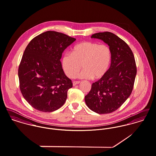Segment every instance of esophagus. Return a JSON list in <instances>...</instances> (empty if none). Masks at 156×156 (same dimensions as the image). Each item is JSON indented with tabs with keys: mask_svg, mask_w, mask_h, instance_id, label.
I'll use <instances>...</instances> for the list:
<instances>
[{
	"mask_svg": "<svg viewBox=\"0 0 156 156\" xmlns=\"http://www.w3.org/2000/svg\"><path fill=\"white\" fill-rule=\"evenodd\" d=\"M80 83V81H73L72 84H73V86H76V85Z\"/></svg>",
	"mask_w": 156,
	"mask_h": 156,
	"instance_id": "obj_1",
	"label": "esophagus"
}]
</instances>
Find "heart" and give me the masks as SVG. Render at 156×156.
I'll list each match as a JSON object with an SVG mask.
<instances>
[{"mask_svg":"<svg viewBox=\"0 0 156 156\" xmlns=\"http://www.w3.org/2000/svg\"><path fill=\"white\" fill-rule=\"evenodd\" d=\"M112 51L105 44L83 41L75 45L72 52H66L62 59V65L66 76L75 77L79 73L81 79H99L107 73L112 62Z\"/></svg>","mask_w":156,"mask_h":156,"instance_id":"heart-1","label":"heart"}]
</instances>
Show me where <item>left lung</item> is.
<instances>
[{
	"mask_svg": "<svg viewBox=\"0 0 156 156\" xmlns=\"http://www.w3.org/2000/svg\"><path fill=\"white\" fill-rule=\"evenodd\" d=\"M91 37L107 44L112 58L107 73L92 84L85 96V102L91 111L98 114L111 113L124 104L133 90L137 72L134 55L122 39L111 32L96 33Z\"/></svg>",
	"mask_w": 156,
	"mask_h": 156,
	"instance_id": "1",
	"label": "left lung"
}]
</instances>
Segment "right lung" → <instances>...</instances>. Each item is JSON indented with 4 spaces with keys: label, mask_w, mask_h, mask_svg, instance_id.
<instances>
[{
    "label": "right lung",
    "mask_w": 156,
    "mask_h": 156,
    "mask_svg": "<svg viewBox=\"0 0 156 156\" xmlns=\"http://www.w3.org/2000/svg\"><path fill=\"white\" fill-rule=\"evenodd\" d=\"M75 40L62 33L47 31L36 36L26 47L18 67L20 88L36 109L50 112L65 104L72 83L60 60Z\"/></svg>",
    "instance_id": "add662e5"
}]
</instances>
